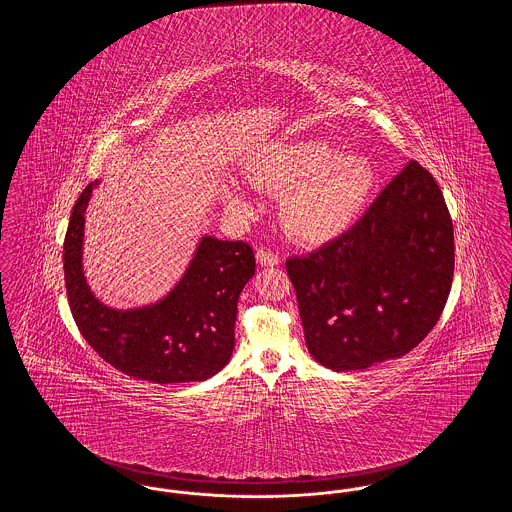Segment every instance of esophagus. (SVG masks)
Here are the masks:
<instances>
[{"label":"esophagus","mask_w":512,"mask_h":512,"mask_svg":"<svg viewBox=\"0 0 512 512\" xmlns=\"http://www.w3.org/2000/svg\"><path fill=\"white\" fill-rule=\"evenodd\" d=\"M255 257L259 261V265H263V267H276L280 263V257L276 253H272L270 249H265V247H259Z\"/></svg>","instance_id":"1"}]
</instances>
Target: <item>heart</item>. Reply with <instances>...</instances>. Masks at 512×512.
I'll use <instances>...</instances> for the list:
<instances>
[{"mask_svg": "<svg viewBox=\"0 0 512 512\" xmlns=\"http://www.w3.org/2000/svg\"><path fill=\"white\" fill-rule=\"evenodd\" d=\"M255 182L274 192L288 190L280 203L286 230L303 242L328 240L353 220L370 194L374 174L359 155H338L322 140L274 147L253 172ZM244 207L245 197H230Z\"/></svg>", "mask_w": 512, "mask_h": 512, "instance_id": "b5f03b06", "label": "heart"}]
</instances>
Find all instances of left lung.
Wrapping results in <instances>:
<instances>
[{"label": "left lung", "instance_id": "obj_1", "mask_svg": "<svg viewBox=\"0 0 512 512\" xmlns=\"http://www.w3.org/2000/svg\"><path fill=\"white\" fill-rule=\"evenodd\" d=\"M309 353L332 370L403 357L436 326L455 270L453 220L409 161L336 240L286 261Z\"/></svg>", "mask_w": 512, "mask_h": 512}]
</instances>
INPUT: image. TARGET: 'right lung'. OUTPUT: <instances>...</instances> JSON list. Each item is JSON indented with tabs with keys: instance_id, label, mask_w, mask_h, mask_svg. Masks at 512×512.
<instances>
[{
	"instance_id": "right-lung-1",
	"label": "right lung",
	"mask_w": 512,
	"mask_h": 512,
	"mask_svg": "<svg viewBox=\"0 0 512 512\" xmlns=\"http://www.w3.org/2000/svg\"><path fill=\"white\" fill-rule=\"evenodd\" d=\"M94 184L74 203L63 244L67 297L74 322L99 357L153 384L201 382L228 363L238 297L255 274L253 247L203 238L184 278L155 305L117 311L99 303L82 272L84 211Z\"/></svg>"
}]
</instances>
